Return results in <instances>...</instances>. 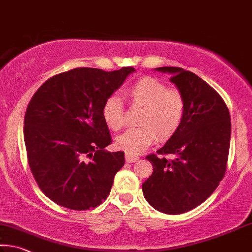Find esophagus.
Segmentation results:
<instances>
[{"mask_svg": "<svg viewBox=\"0 0 252 252\" xmlns=\"http://www.w3.org/2000/svg\"><path fill=\"white\" fill-rule=\"evenodd\" d=\"M138 160H139L138 156H134V155H131L129 153H126V162H135Z\"/></svg>", "mask_w": 252, "mask_h": 252, "instance_id": "1", "label": "esophagus"}]
</instances>
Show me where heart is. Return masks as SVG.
<instances>
[{"mask_svg":"<svg viewBox=\"0 0 252 252\" xmlns=\"http://www.w3.org/2000/svg\"><path fill=\"white\" fill-rule=\"evenodd\" d=\"M126 96L132 106L142 107L140 126L131 127L117 138V146L131 155L141 154L157 140H168L178 132L186 113V102L178 90L153 76H143L126 87ZM102 115L110 129L117 131L126 125L122 99L112 95L104 101Z\"/></svg>","mask_w":252,"mask_h":252,"instance_id":"heart-1","label":"heart"}]
</instances>
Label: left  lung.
Here are the masks:
<instances>
[{
    "label": "left lung",
    "mask_w": 252,
    "mask_h": 252,
    "mask_svg": "<svg viewBox=\"0 0 252 252\" xmlns=\"http://www.w3.org/2000/svg\"><path fill=\"white\" fill-rule=\"evenodd\" d=\"M169 73L186 102L178 132L157 154L147 156L151 176L142 184L143 196L159 212L182 214L211 196L225 175L231 118L225 102L197 75L179 67H159ZM173 154V159L163 157Z\"/></svg>",
    "instance_id": "obj_1"
}]
</instances>
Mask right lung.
Returning <instances> with one entry per match:
<instances>
[{
    "mask_svg": "<svg viewBox=\"0 0 252 252\" xmlns=\"http://www.w3.org/2000/svg\"><path fill=\"white\" fill-rule=\"evenodd\" d=\"M134 70L70 69L48 79L31 98L23 129L28 162L56 204L85 211L109 196L125 153L104 149L112 140L102 107Z\"/></svg>",
    "mask_w": 252,
    "mask_h": 252,
    "instance_id": "obj_1",
    "label": "right lung"
}]
</instances>
